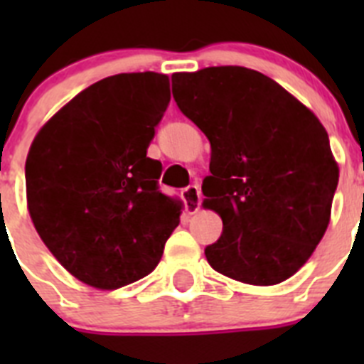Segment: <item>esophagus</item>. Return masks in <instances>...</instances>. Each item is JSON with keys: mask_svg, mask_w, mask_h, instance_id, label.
<instances>
[{"mask_svg": "<svg viewBox=\"0 0 364 364\" xmlns=\"http://www.w3.org/2000/svg\"><path fill=\"white\" fill-rule=\"evenodd\" d=\"M182 198H184V204H186V211L189 215H195L198 210H200V189L197 186H189L182 191Z\"/></svg>", "mask_w": 364, "mask_h": 364, "instance_id": "esophagus-1", "label": "esophagus"}]
</instances>
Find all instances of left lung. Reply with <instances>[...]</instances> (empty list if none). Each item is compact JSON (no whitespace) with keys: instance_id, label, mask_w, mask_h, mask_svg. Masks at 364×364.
I'll return each instance as SVG.
<instances>
[{"instance_id":"8db88e82","label":"left lung","mask_w":364,"mask_h":364,"mask_svg":"<svg viewBox=\"0 0 364 364\" xmlns=\"http://www.w3.org/2000/svg\"><path fill=\"white\" fill-rule=\"evenodd\" d=\"M171 80L176 105L211 146L202 205L222 218V235L205 259L244 284L290 279L330 224L339 166L326 129L259 70L205 67Z\"/></svg>"}]
</instances>
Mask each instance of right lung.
<instances>
[{"label": "right lung", "instance_id": "1", "mask_svg": "<svg viewBox=\"0 0 364 364\" xmlns=\"http://www.w3.org/2000/svg\"><path fill=\"white\" fill-rule=\"evenodd\" d=\"M169 100L167 74H114L74 96L32 140V224L58 262L92 288L149 275L178 226L182 202L159 191L162 164L147 156Z\"/></svg>", "mask_w": 364, "mask_h": 364}]
</instances>
